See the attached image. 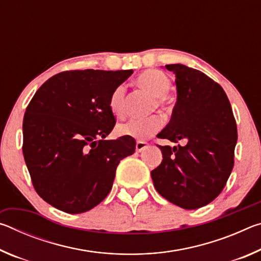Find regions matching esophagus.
<instances>
[{"instance_id":"34e87169","label":"esophagus","mask_w":261,"mask_h":261,"mask_svg":"<svg viewBox=\"0 0 261 261\" xmlns=\"http://www.w3.org/2000/svg\"><path fill=\"white\" fill-rule=\"evenodd\" d=\"M147 147H148V144L145 143V141L139 140V141H137V143H136V151L137 152H143L144 149L147 148Z\"/></svg>"}]
</instances>
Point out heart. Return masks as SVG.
Segmentation results:
<instances>
[{"label": "heart", "mask_w": 261, "mask_h": 261, "mask_svg": "<svg viewBox=\"0 0 261 261\" xmlns=\"http://www.w3.org/2000/svg\"><path fill=\"white\" fill-rule=\"evenodd\" d=\"M138 84L148 90L153 95L156 96L159 106H166L167 93L171 88V81L165 73L159 70H146L139 74ZM125 95L126 88L124 85H118L113 90L109 96L108 106L114 116L118 118L125 115ZM163 125V120L159 115L147 118H132L125 123L118 125V134L126 137H132L136 139H146L155 135Z\"/></svg>", "instance_id": "1"}]
</instances>
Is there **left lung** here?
<instances>
[{"label":"left lung","instance_id":"obj_1","mask_svg":"<svg viewBox=\"0 0 261 261\" xmlns=\"http://www.w3.org/2000/svg\"><path fill=\"white\" fill-rule=\"evenodd\" d=\"M177 101L156 137L184 146H159L162 162L151 171L156 191L174 205L197 210L213 201L231 174L237 126L223 88L199 70L168 64Z\"/></svg>","mask_w":261,"mask_h":261}]
</instances>
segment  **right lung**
Masks as SVG:
<instances>
[{
    "mask_svg": "<svg viewBox=\"0 0 261 261\" xmlns=\"http://www.w3.org/2000/svg\"><path fill=\"white\" fill-rule=\"evenodd\" d=\"M132 70H72L43 83L26 108L23 154L35 191L65 213L99 205L113 187L116 168L135 153L136 140H106L115 126L108 106Z\"/></svg>",
    "mask_w": 261,
    "mask_h": 261,
    "instance_id": "add662e5",
    "label": "right lung"
}]
</instances>
